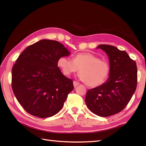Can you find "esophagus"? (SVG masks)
I'll use <instances>...</instances> for the list:
<instances>
[{
    "label": "esophagus",
    "mask_w": 146,
    "mask_h": 146,
    "mask_svg": "<svg viewBox=\"0 0 146 146\" xmlns=\"http://www.w3.org/2000/svg\"><path fill=\"white\" fill-rule=\"evenodd\" d=\"M79 84H80V83L78 82H77L76 81L73 82V85H74V86H75V87H76V86H78Z\"/></svg>",
    "instance_id": "obj_1"
}]
</instances>
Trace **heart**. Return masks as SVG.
<instances>
[{
  "instance_id": "1",
  "label": "heart",
  "mask_w": 146,
  "mask_h": 146,
  "mask_svg": "<svg viewBox=\"0 0 146 146\" xmlns=\"http://www.w3.org/2000/svg\"><path fill=\"white\" fill-rule=\"evenodd\" d=\"M57 65L66 76H70L80 69L79 78L91 87L103 84L110 73L107 62L89 52L77 54L73 60L66 56H61L58 58Z\"/></svg>"
}]
</instances>
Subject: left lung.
Listing matches in <instances>:
<instances>
[{
	"instance_id": "obj_1",
	"label": "left lung",
	"mask_w": 146,
	"mask_h": 146,
	"mask_svg": "<svg viewBox=\"0 0 146 146\" xmlns=\"http://www.w3.org/2000/svg\"><path fill=\"white\" fill-rule=\"evenodd\" d=\"M97 48L106 52L109 59V77L102 85L88 90L85 103L92 112L105 117L119 113L131 100L137 87V70L125 51L107 44Z\"/></svg>"
}]
</instances>
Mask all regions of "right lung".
Listing matches in <instances>:
<instances>
[{
    "mask_svg": "<svg viewBox=\"0 0 146 146\" xmlns=\"http://www.w3.org/2000/svg\"><path fill=\"white\" fill-rule=\"evenodd\" d=\"M70 54L60 42L42 39L19 55L12 70V87L27 112L48 118L61 110L74 86L72 80L61 72L57 61Z\"/></svg>",
    "mask_w": 146,
    "mask_h": 146,
    "instance_id": "obj_1",
    "label": "right lung"
}]
</instances>
